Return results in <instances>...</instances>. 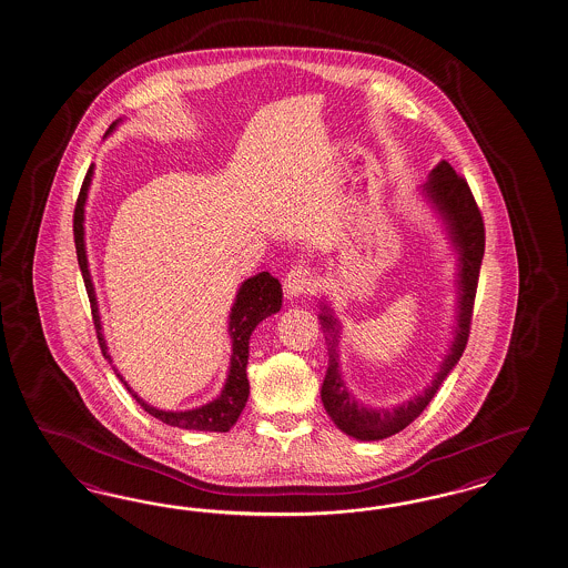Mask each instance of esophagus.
Returning <instances> with one entry per match:
<instances>
[{
	"label": "esophagus",
	"mask_w": 568,
	"mask_h": 568,
	"mask_svg": "<svg viewBox=\"0 0 568 568\" xmlns=\"http://www.w3.org/2000/svg\"><path fill=\"white\" fill-rule=\"evenodd\" d=\"M316 290V276L306 264H295L283 278V292L287 297H300Z\"/></svg>",
	"instance_id": "1"
}]
</instances>
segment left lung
Returning <instances> with one entry per match:
<instances>
[{
    "label": "left lung",
    "instance_id": "1",
    "mask_svg": "<svg viewBox=\"0 0 568 568\" xmlns=\"http://www.w3.org/2000/svg\"><path fill=\"white\" fill-rule=\"evenodd\" d=\"M426 192L429 199L434 200L440 215L445 216L450 237L457 245L460 254L459 273V316H457V331L455 341L450 345V352L445 357L440 372L432 381L428 388L417 395L414 399L403 403L393 409H372L362 405L359 400L349 395L347 386L341 381L337 362V337L338 324L333 314L326 310L321 321L331 335V359L328 369L324 376L323 397L324 409L331 415V419L337 424L338 429L349 434L357 440H381L397 434L400 429L407 428L414 419L429 405L434 395L438 393L440 384L455 364L459 362L460 355L465 352L469 331H471V318H474V302H476L477 281H479V266L484 258L486 247V230H484V216L477 206L476 199L471 194V187L467 180L450 168L448 161H440L432 169L429 182L426 184Z\"/></svg>",
    "mask_w": 568,
    "mask_h": 568
}]
</instances>
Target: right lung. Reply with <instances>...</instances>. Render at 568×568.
I'll list each match as a JSON object with an SVG mask.
<instances>
[{
    "mask_svg": "<svg viewBox=\"0 0 568 568\" xmlns=\"http://www.w3.org/2000/svg\"><path fill=\"white\" fill-rule=\"evenodd\" d=\"M115 123L109 125V130H113ZM92 165L84 175V182L78 194L77 209H74V244H77L78 266L82 271L84 278V287L89 293V302H91L92 323L97 331V338L101 345V352L109 357L108 345L101 333V318H99V307H97V297H94V287H92L91 273H89V262H87V250H84V202H87V192L91 185ZM281 283L271 273H258L252 278L244 281V285L240 287L235 304L231 307L230 314V335L233 341V353H231L230 374H227V383L223 386L221 395L215 400L202 405L199 409H190V412H161L156 407H151L149 403L140 399L139 395L128 386L123 381L122 374H118V378L122 381L123 386L128 388V393L136 399L140 407L146 414L153 415L156 419H161L168 426H175L182 429H200V432H227L231 426L237 422L240 414L244 412L245 400L250 395V383H247V345H250V335L256 328V324L262 323L266 316L275 314L281 310Z\"/></svg>",
    "mask_w": 568,
    "mask_h": 568,
    "instance_id": "add662e5",
    "label": "right lung"
}]
</instances>
